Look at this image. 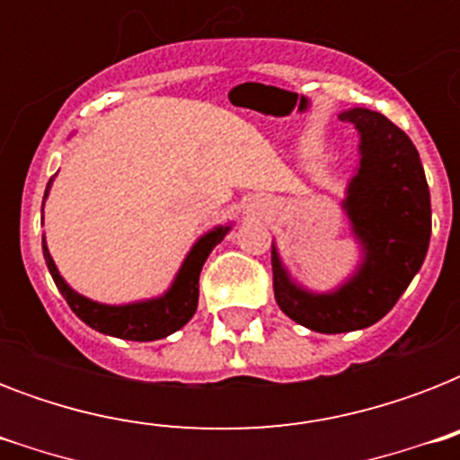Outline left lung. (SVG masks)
<instances>
[{
    "mask_svg": "<svg viewBox=\"0 0 460 460\" xmlns=\"http://www.w3.org/2000/svg\"><path fill=\"white\" fill-rule=\"evenodd\" d=\"M360 133V164L343 209L363 260L341 287L307 291L291 279L272 243L274 298L281 313L320 334L356 332L385 317L425 262L432 234L429 188L413 140L379 111L339 114Z\"/></svg>",
    "mask_w": 460,
    "mask_h": 460,
    "instance_id": "left-lung-1",
    "label": "left lung"
}]
</instances>
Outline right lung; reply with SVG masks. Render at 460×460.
<instances>
[{"instance_id": "1", "label": "right lung", "mask_w": 460, "mask_h": 460, "mask_svg": "<svg viewBox=\"0 0 460 460\" xmlns=\"http://www.w3.org/2000/svg\"><path fill=\"white\" fill-rule=\"evenodd\" d=\"M52 179L47 183V193H49ZM42 200V208H45ZM229 224L226 226H215L208 234H202L190 252L183 260V265L173 277L172 287L166 288L164 294L150 301L126 303V305H107V303L90 301L85 296L68 287L64 277L59 274L57 265H54L52 255L47 251L45 236H42V255H45L47 270L52 274L54 284L59 288V294L66 298L68 307L81 317L88 327L102 332V334L117 336V339H128V341H155V339H164V336L179 332L198 310V279H200V270L205 265V260L212 252L217 243H222V238L229 234Z\"/></svg>"}]
</instances>
